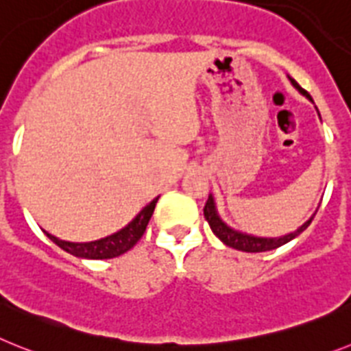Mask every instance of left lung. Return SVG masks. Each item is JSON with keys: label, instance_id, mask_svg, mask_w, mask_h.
<instances>
[{"label": "left lung", "instance_id": "obj_1", "mask_svg": "<svg viewBox=\"0 0 351 351\" xmlns=\"http://www.w3.org/2000/svg\"><path fill=\"white\" fill-rule=\"evenodd\" d=\"M289 81H291V84H293V86L302 93V95H306L307 99L313 100L309 97V93H307V91L304 90V88L295 81V79L289 77ZM203 213H205V219L208 221L213 234H215L221 242L226 243L228 247H233L237 249V251H243V252H265V251H272V249L281 247V245H285V243H288L289 240H293L295 237H298V234L302 233V231L309 226L311 221L315 219V215H313L309 221L304 222L302 226L298 228V230H295L293 233H288L285 234V237H276V239H263V237H252V234L240 233V231L237 230H231L226 222H222V219L219 217L217 208H215V203H213L212 194L208 196V201H206L205 208H203Z\"/></svg>", "mask_w": 351, "mask_h": 351}]
</instances>
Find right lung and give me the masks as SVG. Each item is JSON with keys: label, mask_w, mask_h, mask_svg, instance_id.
<instances>
[{"label": "right lung", "mask_w": 351, "mask_h": 351, "mask_svg": "<svg viewBox=\"0 0 351 351\" xmlns=\"http://www.w3.org/2000/svg\"><path fill=\"white\" fill-rule=\"evenodd\" d=\"M157 199L158 197H155L152 203H148L123 230L109 234L106 239L95 240V242H65V240H60L56 237H53V234H49L47 231H45V234L56 243L58 247H62L63 251L70 252L72 256H77V258H88V260H109V258H117V256L123 254L129 249H132L139 242V239L145 233L146 226H148V222H150Z\"/></svg>", "instance_id": "1"}]
</instances>
